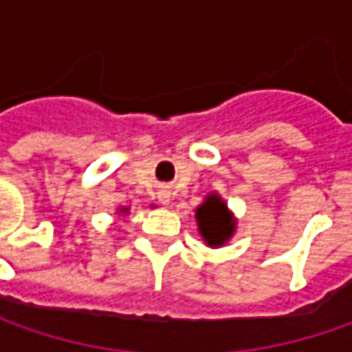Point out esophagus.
<instances>
[{"label":"esophagus","mask_w":352,"mask_h":352,"mask_svg":"<svg viewBox=\"0 0 352 352\" xmlns=\"http://www.w3.org/2000/svg\"><path fill=\"white\" fill-rule=\"evenodd\" d=\"M160 201H162V204H168V197L162 196V197H160Z\"/></svg>","instance_id":"1"}]
</instances>
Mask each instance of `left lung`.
Segmentation results:
<instances>
[{
	"label": "left lung",
	"mask_w": 352,
	"mask_h": 352,
	"mask_svg": "<svg viewBox=\"0 0 352 352\" xmlns=\"http://www.w3.org/2000/svg\"><path fill=\"white\" fill-rule=\"evenodd\" d=\"M199 235L208 247H223L235 233V219L227 204L217 194H210L196 210Z\"/></svg>",
	"instance_id": "left-lung-1"
}]
</instances>
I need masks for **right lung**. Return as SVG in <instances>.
Returning <instances> with one entry per match:
<instances>
[{"label": "right lung", "mask_w": 352, "mask_h": 352, "mask_svg": "<svg viewBox=\"0 0 352 352\" xmlns=\"http://www.w3.org/2000/svg\"><path fill=\"white\" fill-rule=\"evenodd\" d=\"M119 211H123V213H127L129 210H127V208H121V210H119Z\"/></svg>", "instance_id": "1"}]
</instances>
